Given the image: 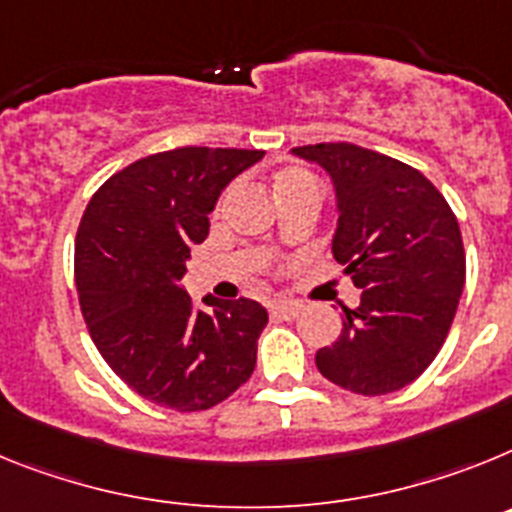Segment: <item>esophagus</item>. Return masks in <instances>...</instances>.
<instances>
[{
  "label": "esophagus",
  "mask_w": 512,
  "mask_h": 512,
  "mask_svg": "<svg viewBox=\"0 0 512 512\" xmlns=\"http://www.w3.org/2000/svg\"><path fill=\"white\" fill-rule=\"evenodd\" d=\"M304 311V306L299 304V301H273L270 304V314H275V317L281 319H296Z\"/></svg>",
  "instance_id": "obj_1"
}]
</instances>
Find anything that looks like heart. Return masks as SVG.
<instances>
[{"label": "heart", "mask_w": 512, "mask_h": 512, "mask_svg": "<svg viewBox=\"0 0 512 512\" xmlns=\"http://www.w3.org/2000/svg\"><path fill=\"white\" fill-rule=\"evenodd\" d=\"M299 185H317V182H314V177H311L309 172L296 170V167H293V170H286L281 177H278V182H275V193H278V190L299 188ZM229 195L231 193L224 195V201H221V208H224V203L229 201Z\"/></svg>", "instance_id": "heart-1"}]
</instances>
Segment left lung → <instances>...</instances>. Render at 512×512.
I'll return each instance as SVG.
<instances>
[{
    "mask_svg": "<svg viewBox=\"0 0 512 512\" xmlns=\"http://www.w3.org/2000/svg\"><path fill=\"white\" fill-rule=\"evenodd\" d=\"M293 157L330 177L332 255L361 288V304L342 314V335L317 353L319 373L363 397L402 389L433 363L459 309V221L428 177L379 151L314 144Z\"/></svg>",
    "mask_w": 512,
    "mask_h": 512,
    "instance_id": "1",
    "label": "left lung"
}]
</instances>
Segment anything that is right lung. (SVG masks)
I'll return each instance as SVG.
<instances>
[{"label":"right lung","instance_id":"right-lung-1","mask_svg":"<svg viewBox=\"0 0 512 512\" xmlns=\"http://www.w3.org/2000/svg\"><path fill=\"white\" fill-rule=\"evenodd\" d=\"M255 149L182 146L128 164L84 211L77 231L79 304L100 355L136 394L177 412L224 402L250 379L268 311L252 299L193 309L182 286L208 213Z\"/></svg>","mask_w":512,"mask_h":512}]
</instances>
